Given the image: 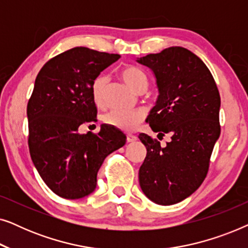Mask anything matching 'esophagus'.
<instances>
[{
  "label": "esophagus",
  "instance_id": "esophagus-1",
  "mask_svg": "<svg viewBox=\"0 0 248 248\" xmlns=\"http://www.w3.org/2000/svg\"><path fill=\"white\" fill-rule=\"evenodd\" d=\"M138 140V138L135 137V135H133V134H128L127 137H126V141L127 142H135Z\"/></svg>",
  "mask_w": 248,
  "mask_h": 248
}]
</instances>
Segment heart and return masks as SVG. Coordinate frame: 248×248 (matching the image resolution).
I'll return each instance as SVG.
<instances>
[{"label":"heart","mask_w":248,"mask_h":248,"mask_svg":"<svg viewBox=\"0 0 248 248\" xmlns=\"http://www.w3.org/2000/svg\"><path fill=\"white\" fill-rule=\"evenodd\" d=\"M121 78L134 91L140 90L141 88L148 87L147 76L138 67H125V69L121 71ZM106 82V77L99 76L93 80V86H91V96H93V103L97 106H103L105 103L104 90ZM143 118L144 113L142 110L115 109L105 115L104 121L109 126H113L125 132H132L138 127V125L141 123Z\"/></svg>","instance_id":"b5f03b06"}]
</instances>
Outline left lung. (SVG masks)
I'll list each match as a JSON object with an SVG mask.
<instances>
[{"instance_id":"1","label":"left lung","mask_w":248,"mask_h":248,"mask_svg":"<svg viewBox=\"0 0 248 248\" xmlns=\"http://www.w3.org/2000/svg\"><path fill=\"white\" fill-rule=\"evenodd\" d=\"M137 62L152 71L159 93L147 118L149 125L171 137L161 147L149 135H139L147 148L139 182L152 202L176 204L192 195L208 172L220 137V94L203 61L183 47H169Z\"/></svg>"}]
</instances>
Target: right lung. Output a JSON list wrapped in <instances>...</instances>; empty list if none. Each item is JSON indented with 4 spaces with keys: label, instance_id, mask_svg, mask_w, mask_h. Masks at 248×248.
<instances>
[{
    "label": "right lung",
    "instance_id": "add662e5",
    "mask_svg": "<svg viewBox=\"0 0 248 248\" xmlns=\"http://www.w3.org/2000/svg\"><path fill=\"white\" fill-rule=\"evenodd\" d=\"M117 54L74 47L53 57L39 71L28 106L29 151L45 184L61 198L90 195L105 158L123 147V132L103 124L98 134H79L96 117L93 80L120 59Z\"/></svg>",
    "mask_w": 248,
    "mask_h": 248
}]
</instances>
